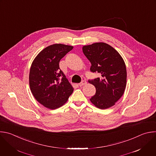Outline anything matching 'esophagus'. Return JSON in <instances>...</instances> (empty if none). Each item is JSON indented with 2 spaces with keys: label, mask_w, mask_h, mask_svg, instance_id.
<instances>
[{
  "label": "esophagus",
  "mask_w": 156,
  "mask_h": 156,
  "mask_svg": "<svg viewBox=\"0 0 156 156\" xmlns=\"http://www.w3.org/2000/svg\"><path fill=\"white\" fill-rule=\"evenodd\" d=\"M87 84V82H86L85 80H83V81H82L80 83H79L78 85H79L80 86H84V85H85V84Z\"/></svg>",
  "instance_id": "obj_1"
}]
</instances>
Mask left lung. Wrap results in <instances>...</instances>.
I'll list each match as a JSON object with an SVG mask.
<instances>
[{"label":"left lung","mask_w":156,"mask_h":156,"mask_svg":"<svg viewBox=\"0 0 156 156\" xmlns=\"http://www.w3.org/2000/svg\"><path fill=\"white\" fill-rule=\"evenodd\" d=\"M83 52L91 63L90 72L100 75V78L88 81L96 89L90 101L101 110L115 105L126 87L127 70L122 58L115 48L103 42L83 46Z\"/></svg>","instance_id":"obj_1"}]
</instances>
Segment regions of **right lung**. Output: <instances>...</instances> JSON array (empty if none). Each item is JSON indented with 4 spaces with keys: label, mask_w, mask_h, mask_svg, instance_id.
<instances>
[{
    "label": "right lung",
    "mask_w": 156,
    "mask_h": 156,
    "mask_svg": "<svg viewBox=\"0 0 156 156\" xmlns=\"http://www.w3.org/2000/svg\"><path fill=\"white\" fill-rule=\"evenodd\" d=\"M73 47L54 44L40 51L33 61L29 85L35 98L42 105L55 110L62 106L73 88L59 68V62Z\"/></svg>",
    "instance_id": "1"
}]
</instances>
